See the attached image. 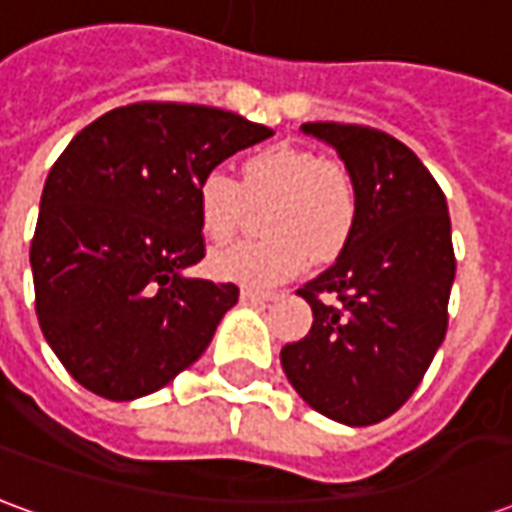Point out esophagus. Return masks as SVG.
Returning <instances> with one entry per match:
<instances>
[{"label":"esophagus","instance_id":"34e87169","mask_svg":"<svg viewBox=\"0 0 512 512\" xmlns=\"http://www.w3.org/2000/svg\"><path fill=\"white\" fill-rule=\"evenodd\" d=\"M277 299L274 290H255V288H241V301H249V304H266V301Z\"/></svg>","mask_w":512,"mask_h":512}]
</instances>
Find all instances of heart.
Returning a JSON list of instances; mask_svg holds the SVG:
<instances>
[{
  "instance_id": "heart-1",
  "label": "heart",
  "mask_w": 512,
  "mask_h": 512,
  "mask_svg": "<svg viewBox=\"0 0 512 512\" xmlns=\"http://www.w3.org/2000/svg\"><path fill=\"white\" fill-rule=\"evenodd\" d=\"M271 200L260 241L216 249L208 271L219 282L274 288L301 274L310 257L318 263L343 252L359 219V191L351 172L307 147L274 145L241 164V178L202 175L194 189L197 224L213 244H224L244 219V202Z\"/></svg>"
}]
</instances>
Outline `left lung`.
Segmentation results:
<instances>
[{
  "label": "left lung",
  "mask_w": 512,
  "mask_h": 512,
  "mask_svg": "<svg viewBox=\"0 0 512 512\" xmlns=\"http://www.w3.org/2000/svg\"><path fill=\"white\" fill-rule=\"evenodd\" d=\"M301 131L340 153L359 191V219L337 263L299 290L312 329L279 359L318 414L365 428L414 395L447 334L450 213L428 167L395 136L348 123Z\"/></svg>",
  "instance_id": "1"
}]
</instances>
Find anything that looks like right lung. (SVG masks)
Instances as JSON below:
<instances>
[{
    "label": "right lung",
    "instance_id": "right-lung-1",
    "mask_svg": "<svg viewBox=\"0 0 512 512\" xmlns=\"http://www.w3.org/2000/svg\"><path fill=\"white\" fill-rule=\"evenodd\" d=\"M271 134L213 106L142 101L62 150L29 263L40 332L84 389L136 400L200 359L238 288L183 277L205 257L194 189Z\"/></svg>",
    "mask_w": 512,
    "mask_h": 512
}]
</instances>
